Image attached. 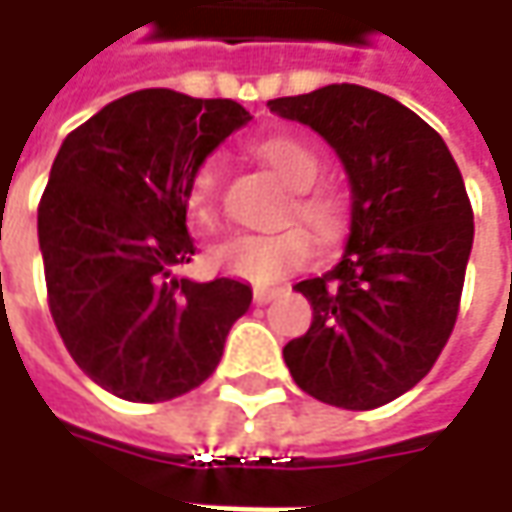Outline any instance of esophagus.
Instances as JSON below:
<instances>
[{"label":"esophagus","mask_w":512,"mask_h":512,"mask_svg":"<svg viewBox=\"0 0 512 512\" xmlns=\"http://www.w3.org/2000/svg\"><path fill=\"white\" fill-rule=\"evenodd\" d=\"M279 296V287H256L253 290V302L256 305H267L270 299H276Z\"/></svg>","instance_id":"34e87169"}]
</instances>
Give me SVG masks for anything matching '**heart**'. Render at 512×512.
Returning a JSON list of instances; mask_svg holds the SVG:
<instances>
[{
  "mask_svg": "<svg viewBox=\"0 0 512 512\" xmlns=\"http://www.w3.org/2000/svg\"><path fill=\"white\" fill-rule=\"evenodd\" d=\"M256 156L273 170L293 193L290 210L299 222H305L319 239H336L347 222V207L342 193L333 187L313 185L322 173V156L302 136H267L256 142ZM185 207L190 222L199 230L219 225V165L205 159L187 176ZM313 256V236L305 227L290 225L273 233H236L222 245L213 247L210 265L219 273L245 279L253 285H270L290 273L302 270Z\"/></svg>",
  "mask_w": 512,
  "mask_h": 512,
  "instance_id": "heart-1",
  "label": "heart"
}]
</instances>
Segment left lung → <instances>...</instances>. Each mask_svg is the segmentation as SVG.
Instances as JSON below:
<instances>
[{
  "mask_svg": "<svg viewBox=\"0 0 512 512\" xmlns=\"http://www.w3.org/2000/svg\"><path fill=\"white\" fill-rule=\"evenodd\" d=\"M313 128L350 179V236L339 265L299 290L313 307L285 364L307 396L344 410L399 399L453 333L473 247V207L444 139L402 102L362 85L270 99Z\"/></svg>",
  "mask_w": 512,
  "mask_h": 512,
  "instance_id": "obj_1",
  "label": "left lung"
}]
</instances>
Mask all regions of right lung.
Returning a JSON list of instances; mask_svg holds the SVG:
<instances>
[{"instance_id": "1", "label": "right lung", "mask_w": 512, "mask_h": 512, "mask_svg": "<svg viewBox=\"0 0 512 512\" xmlns=\"http://www.w3.org/2000/svg\"><path fill=\"white\" fill-rule=\"evenodd\" d=\"M250 113L168 88L128 93L70 130L39 202L53 325L99 387L125 402L190 393L222 359L253 290L176 276L196 245L185 182Z\"/></svg>"}]
</instances>
